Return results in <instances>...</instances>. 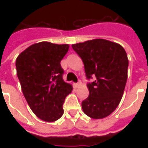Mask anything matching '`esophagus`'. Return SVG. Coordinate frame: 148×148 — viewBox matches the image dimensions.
I'll list each match as a JSON object with an SVG mask.
<instances>
[{"instance_id":"1","label":"esophagus","mask_w":148,"mask_h":148,"mask_svg":"<svg viewBox=\"0 0 148 148\" xmlns=\"http://www.w3.org/2000/svg\"><path fill=\"white\" fill-rule=\"evenodd\" d=\"M81 85H82V83L80 82L77 83H74V86H75V87H76V88H78Z\"/></svg>"}]
</instances>
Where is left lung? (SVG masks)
I'll use <instances>...</instances> for the list:
<instances>
[{
  "instance_id": "1",
  "label": "left lung",
  "mask_w": 148,
  "mask_h": 148,
  "mask_svg": "<svg viewBox=\"0 0 148 148\" xmlns=\"http://www.w3.org/2000/svg\"><path fill=\"white\" fill-rule=\"evenodd\" d=\"M82 60L89 96L82 103L83 112L95 119L109 116L119 105L128 79V59L120 44L103 38L71 45Z\"/></svg>"
}]
</instances>
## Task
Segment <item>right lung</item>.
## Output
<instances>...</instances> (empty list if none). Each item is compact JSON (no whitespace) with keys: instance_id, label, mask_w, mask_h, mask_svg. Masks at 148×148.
<instances>
[{"instance_id":"right-lung-1","label":"right lung","mask_w":148,"mask_h":148,"mask_svg":"<svg viewBox=\"0 0 148 148\" xmlns=\"http://www.w3.org/2000/svg\"><path fill=\"white\" fill-rule=\"evenodd\" d=\"M68 49V44L40 42L32 44L16 58L24 96L34 114L46 122L62 116L64 99L73 89L63 81L60 64Z\"/></svg>"}]
</instances>
